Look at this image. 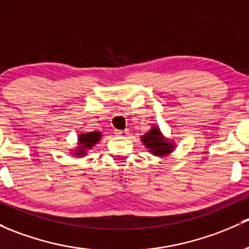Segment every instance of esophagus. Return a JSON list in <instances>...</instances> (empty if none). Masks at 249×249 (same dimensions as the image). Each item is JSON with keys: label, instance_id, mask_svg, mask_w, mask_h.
I'll return each mask as SVG.
<instances>
[{"label": "esophagus", "instance_id": "esophagus-1", "mask_svg": "<svg viewBox=\"0 0 249 249\" xmlns=\"http://www.w3.org/2000/svg\"><path fill=\"white\" fill-rule=\"evenodd\" d=\"M114 133H116L117 136H125L127 133V130H116Z\"/></svg>", "mask_w": 249, "mask_h": 249}]
</instances>
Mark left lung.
I'll use <instances>...</instances> for the list:
<instances>
[{"label": "left lung", "instance_id": "1", "mask_svg": "<svg viewBox=\"0 0 249 249\" xmlns=\"http://www.w3.org/2000/svg\"><path fill=\"white\" fill-rule=\"evenodd\" d=\"M142 142L144 143L150 153L158 156L167 155V154L172 153L173 148H174L173 143L162 137L161 131L156 126H154L150 131L142 136Z\"/></svg>", "mask_w": 249, "mask_h": 249}]
</instances>
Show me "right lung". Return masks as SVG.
Masks as SVG:
<instances>
[{"instance_id":"1","label":"right lung","mask_w":249,"mask_h":249,"mask_svg":"<svg viewBox=\"0 0 249 249\" xmlns=\"http://www.w3.org/2000/svg\"><path fill=\"white\" fill-rule=\"evenodd\" d=\"M101 138V135L100 132H88V133H81L80 136H78V150L77 153H75V155H85L86 154V150L87 149L91 148L93 145H95L96 143L100 141Z\"/></svg>"}]
</instances>
